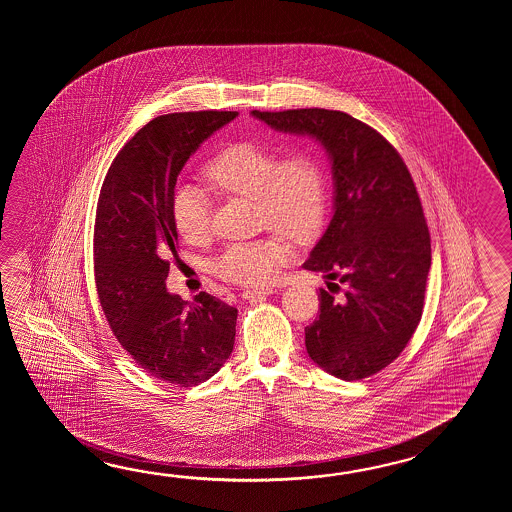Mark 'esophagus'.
<instances>
[{"label":"esophagus","instance_id":"34e87169","mask_svg":"<svg viewBox=\"0 0 512 512\" xmlns=\"http://www.w3.org/2000/svg\"><path fill=\"white\" fill-rule=\"evenodd\" d=\"M274 293L272 289H245L243 291V298L247 300H256V298H263V296H269Z\"/></svg>","mask_w":512,"mask_h":512}]
</instances>
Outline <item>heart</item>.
<instances>
[{"instance_id": "heart-1", "label": "heart", "mask_w": 512, "mask_h": 512, "mask_svg": "<svg viewBox=\"0 0 512 512\" xmlns=\"http://www.w3.org/2000/svg\"><path fill=\"white\" fill-rule=\"evenodd\" d=\"M205 177L225 196L247 197L258 205L261 227L276 234L261 240L232 243L214 261L221 280L241 285L272 282L291 258V245L315 240L326 221L327 172L313 152L280 155L254 142H236L208 161ZM172 219L179 236L188 243L207 240L212 210L196 188L177 186L172 194Z\"/></svg>"}]
</instances>
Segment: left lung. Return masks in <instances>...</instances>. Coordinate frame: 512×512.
Returning a JSON list of instances; mask_svg holds the SVG:
<instances>
[{
    "instance_id": "obj_1",
    "label": "left lung",
    "mask_w": 512,
    "mask_h": 512,
    "mask_svg": "<svg viewBox=\"0 0 512 512\" xmlns=\"http://www.w3.org/2000/svg\"><path fill=\"white\" fill-rule=\"evenodd\" d=\"M252 115L274 130L315 137L331 159L335 212L302 267L338 280L344 294L320 289V315L305 327V348L342 381L371 377L401 355L423 315L432 249L414 179L379 131L344 111Z\"/></svg>"
}]
</instances>
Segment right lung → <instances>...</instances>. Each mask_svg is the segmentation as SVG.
Listing matches in <instances>:
<instances>
[{
	"label": "right lung",
	"instance_id": "right-lung-1",
	"mask_svg": "<svg viewBox=\"0 0 512 512\" xmlns=\"http://www.w3.org/2000/svg\"><path fill=\"white\" fill-rule=\"evenodd\" d=\"M238 111H185L150 120L109 166L95 218V283L120 346L155 379L181 388L208 381L234 348L238 309L199 293L166 291L177 256L172 194L199 144Z\"/></svg>",
	"mask_w": 512,
	"mask_h": 512
}]
</instances>
